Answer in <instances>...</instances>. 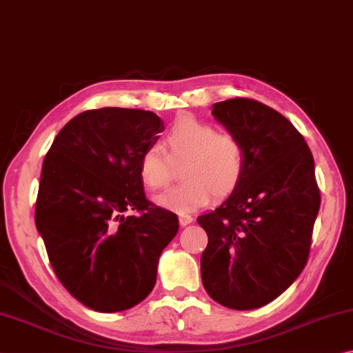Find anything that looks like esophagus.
Segmentation results:
<instances>
[{
	"mask_svg": "<svg viewBox=\"0 0 353 353\" xmlns=\"http://www.w3.org/2000/svg\"><path fill=\"white\" fill-rule=\"evenodd\" d=\"M194 221V219H192V215H188V214H181L180 215V225L181 226H188V225H190Z\"/></svg>",
	"mask_w": 353,
	"mask_h": 353,
	"instance_id": "obj_1",
	"label": "esophagus"
}]
</instances>
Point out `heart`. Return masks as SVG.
<instances>
[{
	"mask_svg": "<svg viewBox=\"0 0 353 353\" xmlns=\"http://www.w3.org/2000/svg\"><path fill=\"white\" fill-rule=\"evenodd\" d=\"M183 183L154 196V205L176 214L194 212L215 199H225L239 186L245 169L243 145L236 134L217 132L195 117L183 116L169 130L164 150L152 145L139 158L144 186L159 190L172 181L180 165Z\"/></svg>",
	"mask_w": 353,
	"mask_h": 353,
	"instance_id": "b5f03b06",
	"label": "heart"
}]
</instances>
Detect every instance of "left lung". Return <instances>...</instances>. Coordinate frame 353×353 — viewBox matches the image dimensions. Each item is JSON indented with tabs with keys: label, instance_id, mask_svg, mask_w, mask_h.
Masks as SVG:
<instances>
[{
	"label": "left lung",
	"instance_id": "1",
	"mask_svg": "<svg viewBox=\"0 0 353 353\" xmlns=\"http://www.w3.org/2000/svg\"><path fill=\"white\" fill-rule=\"evenodd\" d=\"M212 116L243 145L236 190L196 221L208 234L201 281L234 310L270 304L298 279L321 205L314 161L285 116L252 99L212 105Z\"/></svg>",
	"mask_w": 353,
	"mask_h": 353
}]
</instances>
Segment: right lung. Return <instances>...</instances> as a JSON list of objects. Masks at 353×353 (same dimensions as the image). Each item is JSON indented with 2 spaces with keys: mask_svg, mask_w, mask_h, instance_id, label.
Masks as SVG:
<instances>
[{
  "mask_svg": "<svg viewBox=\"0 0 353 353\" xmlns=\"http://www.w3.org/2000/svg\"><path fill=\"white\" fill-rule=\"evenodd\" d=\"M163 130L152 111L88 110L60 130L43 161L37 230L59 281L96 312L144 301L178 232L176 215L145 199L139 176L141 154Z\"/></svg>",
  "mask_w": 353,
  "mask_h": 353,
  "instance_id": "add662e5",
  "label": "right lung"
}]
</instances>
